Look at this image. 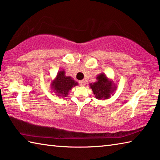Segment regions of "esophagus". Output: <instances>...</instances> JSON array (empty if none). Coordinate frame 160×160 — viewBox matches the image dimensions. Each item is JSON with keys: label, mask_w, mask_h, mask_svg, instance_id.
Masks as SVG:
<instances>
[{"label": "esophagus", "mask_w": 160, "mask_h": 160, "mask_svg": "<svg viewBox=\"0 0 160 160\" xmlns=\"http://www.w3.org/2000/svg\"><path fill=\"white\" fill-rule=\"evenodd\" d=\"M79 84L80 85H82V86H84V85H86V82L84 80H82V81H79Z\"/></svg>", "instance_id": "34e87169"}]
</instances>
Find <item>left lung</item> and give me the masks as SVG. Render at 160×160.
Returning <instances> with one entry per match:
<instances>
[{"instance_id":"1","label":"left lung","mask_w":160,"mask_h":160,"mask_svg":"<svg viewBox=\"0 0 160 160\" xmlns=\"http://www.w3.org/2000/svg\"><path fill=\"white\" fill-rule=\"evenodd\" d=\"M89 86L95 97L98 100L110 98L117 88L113 81L107 77L104 73L99 74L96 77V82L89 83Z\"/></svg>"}]
</instances>
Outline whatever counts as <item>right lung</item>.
<instances>
[{
	"instance_id": "right-lung-1",
	"label": "right lung",
	"mask_w": 160,
	"mask_h": 160,
	"mask_svg": "<svg viewBox=\"0 0 160 160\" xmlns=\"http://www.w3.org/2000/svg\"><path fill=\"white\" fill-rule=\"evenodd\" d=\"M78 83L74 78L65 75V71L61 70L58 72L56 77L51 83L52 90L56 93L58 97H67L69 91L74 86H77Z\"/></svg>"
}]
</instances>
